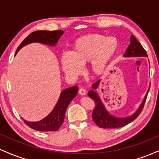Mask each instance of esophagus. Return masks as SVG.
Here are the masks:
<instances>
[{
    "instance_id": "34e87169",
    "label": "esophagus",
    "mask_w": 159,
    "mask_h": 159,
    "mask_svg": "<svg viewBox=\"0 0 159 159\" xmlns=\"http://www.w3.org/2000/svg\"><path fill=\"white\" fill-rule=\"evenodd\" d=\"M78 93L81 95V96H85L87 93H86L85 89L81 88V89H79V90H78Z\"/></svg>"
}]
</instances>
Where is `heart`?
<instances>
[{"mask_svg":"<svg viewBox=\"0 0 159 159\" xmlns=\"http://www.w3.org/2000/svg\"><path fill=\"white\" fill-rule=\"evenodd\" d=\"M119 42L114 36L98 34L83 35L74 42L71 54L61 55V64L67 75L76 77L82 72V66L89 62V71L93 75L99 76L116 55Z\"/></svg>","mask_w":159,"mask_h":159,"instance_id":"heart-1","label":"heart"}]
</instances>
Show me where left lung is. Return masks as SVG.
<instances>
[{"label":"left lung","mask_w":159,"mask_h":159,"mask_svg":"<svg viewBox=\"0 0 159 159\" xmlns=\"http://www.w3.org/2000/svg\"><path fill=\"white\" fill-rule=\"evenodd\" d=\"M123 57H147V52L144 50L143 46L132 34L130 38V45L127 48L125 54H123ZM100 81L101 80H98L97 82L93 84L92 85L93 90L88 92V96L95 102V108L93 109L92 115L93 120L98 127L103 128V129H116V128L123 127L127 124L132 123L133 120H135L139 116L140 112L143 110L150 86L147 90V94L144 96L143 101L140 103V106L135 111V112L133 113L130 116L118 117V116H113L107 111L101 98L98 96L96 90L99 86Z\"/></svg>","instance_id":"1"}]
</instances>
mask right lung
Segmentation results:
<instances>
[{"instance_id": "1", "label": "right lung", "mask_w": 159, "mask_h": 159, "mask_svg": "<svg viewBox=\"0 0 159 159\" xmlns=\"http://www.w3.org/2000/svg\"><path fill=\"white\" fill-rule=\"evenodd\" d=\"M63 34V31L61 30L54 31L37 30L33 32L27 36L18 47L15 55L21 48L33 43H43L49 46H54ZM78 91V87L77 86L65 89L61 93L57 102L48 116L37 122H30L25 120H24V122L30 128L39 132H54L58 130L63 123L67 107L71 101L75 97Z\"/></svg>"}]
</instances>
